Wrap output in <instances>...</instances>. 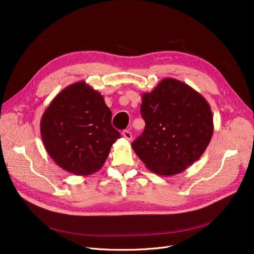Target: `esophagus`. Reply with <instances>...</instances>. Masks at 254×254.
<instances>
[{"mask_svg": "<svg viewBox=\"0 0 254 254\" xmlns=\"http://www.w3.org/2000/svg\"><path fill=\"white\" fill-rule=\"evenodd\" d=\"M123 136L124 138H126L127 141H130L132 139V136H131V132L129 130H124L123 131Z\"/></svg>", "mask_w": 254, "mask_h": 254, "instance_id": "obj_1", "label": "esophagus"}]
</instances>
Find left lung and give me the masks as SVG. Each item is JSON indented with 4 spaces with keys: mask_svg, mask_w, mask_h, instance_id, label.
<instances>
[{
    "mask_svg": "<svg viewBox=\"0 0 254 254\" xmlns=\"http://www.w3.org/2000/svg\"><path fill=\"white\" fill-rule=\"evenodd\" d=\"M142 135L131 148L159 176H174L202 156L211 141L213 116L206 99L186 83L165 78L142 95Z\"/></svg>",
    "mask_w": 254,
    "mask_h": 254,
    "instance_id": "left-lung-1",
    "label": "left lung"
}]
</instances>
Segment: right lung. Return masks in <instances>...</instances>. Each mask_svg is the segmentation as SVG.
Segmentation results:
<instances>
[{"label":"right lung","instance_id":"obj_1","mask_svg":"<svg viewBox=\"0 0 254 254\" xmlns=\"http://www.w3.org/2000/svg\"><path fill=\"white\" fill-rule=\"evenodd\" d=\"M101 93L85 81L64 88L42 115L44 147L59 167L77 176L98 172L120 138Z\"/></svg>","mask_w":254,"mask_h":254}]
</instances>
